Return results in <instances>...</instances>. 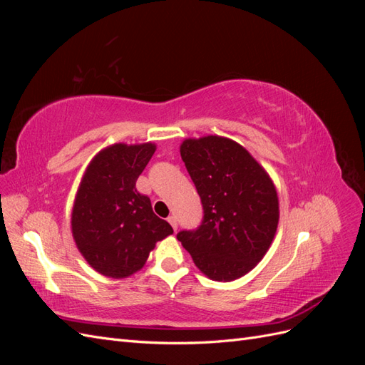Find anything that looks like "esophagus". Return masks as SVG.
<instances>
[{
	"mask_svg": "<svg viewBox=\"0 0 365 365\" xmlns=\"http://www.w3.org/2000/svg\"><path fill=\"white\" fill-rule=\"evenodd\" d=\"M168 220H169V224L172 225V228L176 231V228H178V224H176V217L175 216H169Z\"/></svg>",
	"mask_w": 365,
	"mask_h": 365,
	"instance_id": "1",
	"label": "esophagus"
}]
</instances>
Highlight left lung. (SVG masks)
I'll return each instance as SVG.
<instances>
[{
    "mask_svg": "<svg viewBox=\"0 0 365 365\" xmlns=\"http://www.w3.org/2000/svg\"><path fill=\"white\" fill-rule=\"evenodd\" d=\"M185 164L204 208L202 224L176 237L208 279L244 277L269 250L279 225V196L268 172L235 140L185 138Z\"/></svg>",
    "mask_w": 365,
    "mask_h": 365,
    "instance_id": "obj_1",
    "label": "left lung"
}]
</instances>
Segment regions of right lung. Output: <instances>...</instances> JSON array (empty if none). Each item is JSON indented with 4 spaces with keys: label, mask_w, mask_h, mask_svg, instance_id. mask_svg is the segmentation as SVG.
<instances>
[{
    "label": "right lung",
    "mask_w": 365,
    "mask_h": 365,
    "mask_svg": "<svg viewBox=\"0 0 365 365\" xmlns=\"http://www.w3.org/2000/svg\"><path fill=\"white\" fill-rule=\"evenodd\" d=\"M157 146L115 145L102 149L88 164L71 212L77 250L98 274L126 279L140 271L158 240L173 233L153 213L150 200L135 189Z\"/></svg>",
    "instance_id": "right-lung-1"
}]
</instances>
